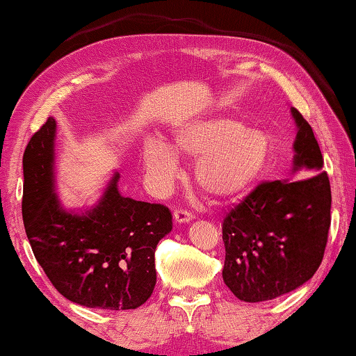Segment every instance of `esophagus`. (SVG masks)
<instances>
[{
  "label": "esophagus",
  "mask_w": 356,
  "mask_h": 356,
  "mask_svg": "<svg viewBox=\"0 0 356 356\" xmlns=\"http://www.w3.org/2000/svg\"><path fill=\"white\" fill-rule=\"evenodd\" d=\"M192 212H188L187 209H176L174 211V220L177 222V224H185V222H190L192 220Z\"/></svg>",
  "instance_id": "esophagus-1"
}]
</instances>
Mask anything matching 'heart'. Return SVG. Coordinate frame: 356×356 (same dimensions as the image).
<instances>
[{
  "instance_id": "1",
  "label": "heart",
  "mask_w": 356,
  "mask_h": 356,
  "mask_svg": "<svg viewBox=\"0 0 356 356\" xmlns=\"http://www.w3.org/2000/svg\"><path fill=\"white\" fill-rule=\"evenodd\" d=\"M172 147L185 158L196 160V185L217 200L232 198L251 187L262 174L270 153L265 134L233 118L180 124L172 132ZM142 156L156 187H171L179 171L171 147L160 139H148Z\"/></svg>"
}]
</instances>
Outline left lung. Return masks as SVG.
I'll return each mask as SVG.
<instances>
[{
  "instance_id": "8db88e82",
  "label": "left lung",
  "mask_w": 356,
  "mask_h": 356,
  "mask_svg": "<svg viewBox=\"0 0 356 356\" xmlns=\"http://www.w3.org/2000/svg\"><path fill=\"white\" fill-rule=\"evenodd\" d=\"M297 124L294 171L314 176L262 182L222 222V278L240 300H272L314 277L331 225V185L312 126L291 108ZM317 174L315 175L314 172Z\"/></svg>"
}]
</instances>
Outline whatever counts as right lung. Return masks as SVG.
<instances>
[{"instance_id": "1", "label": "right lung", "mask_w": 356, "mask_h": 356, "mask_svg": "<svg viewBox=\"0 0 356 356\" xmlns=\"http://www.w3.org/2000/svg\"><path fill=\"white\" fill-rule=\"evenodd\" d=\"M56 120L24 152L22 217L31 251L52 286L75 304L131 310L156 284L155 249L172 230L166 206L126 198L115 172L91 211H65L54 193Z\"/></svg>"}]
</instances>
